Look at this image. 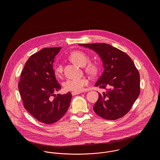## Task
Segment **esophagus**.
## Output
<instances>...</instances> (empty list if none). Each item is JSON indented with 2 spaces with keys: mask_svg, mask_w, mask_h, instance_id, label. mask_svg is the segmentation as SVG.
Segmentation results:
<instances>
[{
  "mask_svg": "<svg viewBox=\"0 0 160 160\" xmlns=\"http://www.w3.org/2000/svg\"><path fill=\"white\" fill-rule=\"evenodd\" d=\"M81 93V92H71V94H72V95H78V94H80Z\"/></svg>",
  "mask_w": 160,
  "mask_h": 160,
  "instance_id": "obj_1",
  "label": "esophagus"
}]
</instances>
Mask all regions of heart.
<instances>
[{
  "label": "heart",
  "mask_w": 160,
  "mask_h": 160,
  "mask_svg": "<svg viewBox=\"0 0 160 160\" xmlns=\"http://www.w3.org/2000/svg\"><path fill=\"white\" fill-rule=\"evenodd\" d=\"M69 59L79 67L86 66L89 61V57L85 52L81 50H76L71 53L69 55ZM98 65L95 63H89L86 67V71L91 74H95L98 71ZM53 71L56 75L60 76L63 72V66L61 63H55L53 65ZM89 83V81L84 78L68 79L63 84L66 91L80 92Z\"/></svg>",
  "instance_id": "1"
}]
</instances>
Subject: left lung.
Wrapping results in <instances>:
<instances>
[{
	"mask_svg": "<svg viewBox=\"0 0 160 160\" xmlns=\"http://www.w3.org/2000/svg\"><path fill=\"white\" fill-rule=\"evenodd\" d=\"M79 45L95 51L103 62V72L95 86L107 91L98 93L94 112L109 120L124 116L140 93V75L133 61L126 53L108 44Z\"/></svg>",
	"mask_w": 160,
	"mask_h": 160,
	"instance_id": "8db88e82",
	"label": "left lung"
}]
</instances>
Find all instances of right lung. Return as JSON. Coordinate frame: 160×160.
<instances>
[{
	"instance_id": "obj_1",
	"label": "right lung",
	"mask_w": 160,
	"mask_h": 160,
	"mask_svg": "<svg viewBox=\"0 0 160 160\" xmlns=\"http://www.w3.org/2000/svg\"><path fill=\"white\" fill-rule=\"evenodd\" d=\"M62 47L44 48L32 55L24 65L18 89L24 107L39 121L51 124L68 109L72 95L54 94L61 86L53 69L54 58Z\"/></svg>"
}]
</instances>
